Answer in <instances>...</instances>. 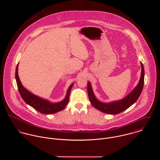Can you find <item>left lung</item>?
<instances>
[{"instance_id":"1","label":"left lung","mask_w":160,"mask_h":160,"mask_svg":"<svg viewBox=\"0 0 160 160\" xmlns=\"http://www.w3.org/2000/svg\"><path fill=\"white\" fill-rule=\"evenodd\" d=\"M142 72L139 82L137 86L129 94L124 98L114 101L110 103H103L99 101L95 96L90 82L88 83V93L89 98L92 105L97 110L102 112L110 114H116L122 112L133 105L139 97L142 91L144 84V68L142 62H140Z\"/></svg>"}]
</instances>
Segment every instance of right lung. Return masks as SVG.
Returning a JSON list of instances; mask_svg holds the SVG:
<instances>
[{
    "mask_svg": "<svg viewBox=\"0 0 160 160\" xmlns=\"http://www.w3.org/2000/svg\"><path fill=\"white\" fill-rule=\"evenodd\" d=\"M18 63L17 66L15 71V78L18 86V89L21 97L23 100L29 105L32 107L33 108L38 111L42 114H53L63 110L67 105L69 102V97L71 88L73 86V83L70 85L67 92L65 98L60 102L58 103H51L49 101L41 98L30 92L23 87L18 74Z\"/></svg>",
    "mask_w": 160,
    "mask_h": 160,
    "instance_id": "1",
    "label": "right lung"
}]
</instances>
